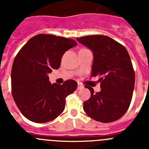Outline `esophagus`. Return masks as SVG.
Returning a JSON list of instances; mask_svg holds the SVG:
<instances>
[{
    "instance_id": "34e87169",
    "label": "esophagus",
    "mask_w": 149,
    "mask_h": 149,
    "mask_svg": "<svg viewBox=\"0 0 149 149\" xmlns=\"http://www.w3.org/2000/svg\"><path fill=\"white\" fill-rule=\"evenodd\" d=\"M82 88H84V86H83L81 84H78V85H77V89H82Z\"/></svg>"
}]
</instances>
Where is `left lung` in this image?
Returning <instances> with one entry per match:
<instances>
[{"label":"left lung","mask_w":149,"mask_h":149,"mask_svg":"<svg viewBox=\"0 0 149 149\" xmlns=\"http://www.w3.org/2000/svg\"><path fill=\"white\" fill-rule=\"evenodd\" d=\"M93 51V77L98 76L101 91L90 90V98L84 101V110L90 118L108 123L118 120L131 104L135 73L129 54L122 45L103 35L77 38Z\"/></svg>","instance_id":"obj_1"}]
</instances>
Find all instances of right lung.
<instances>
[{"label":"right lung","instance_id":"right-lung-1","mask_svg":"<svg viewBox=\"0 0 149 149\" xmlns=\"http://www.w3.org/2000/svg\"><path fill=\"white\" fill-rule=\"evenodd\" d=\"M77 45L73 39L38 34L22 48L12 67V94L18 108L31 122L54 120L65 109V98L76 90L77 83L68 80L51 84L48 74L60 68L65 51Z\"/></svg>","mask_w":149,"mask_h":149}]
</instances>
